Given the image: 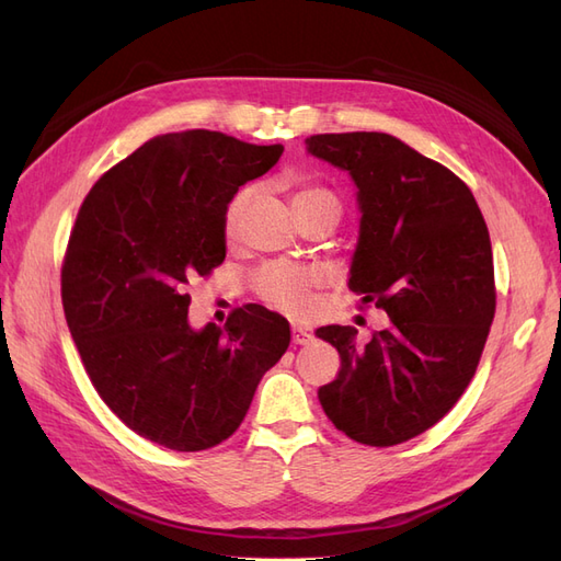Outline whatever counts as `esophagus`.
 I'll use <instances>...</instances> for the list:
<instances>
[{"instance_id":"obj_1","label":"esophagus","mask_w":561,"mask_h":561,"mask_svg":"<svg viewBox=\"0 0 561 561\" xmlns=\"http://www.w3.org/2000/svg\"><path fill=\"white\" fill-rule=\"evenodd\" d=\"M311 342H313V334H311L309 330H304V328H299V325L293 328V344L307 346V344H311Z\"/></svg>"}]
</instances>
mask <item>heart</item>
Wrapping results in <instances>:
<instances>
[{
    "instance_id": "heart-1",
    "label": "heart",
    "mask_w": 561,
    "mask_h": 561,
    "mask_svg": "<svg viewBox=\"0 0 561 561\" xmlns=\"http://www.w3.org/2000/svg\"><path fill=\"white\" fill-rule=\"evenodd\" d=\"M245 203H248V192H239L229 201V206L225 210L227 236H233L239 231ZM293 206H295V213L322 208V206L342 213V203H339V198L330 190L307 180H295ZM318 285H320V271L299 266V264H287V262L268 264L260 271L257 278H254V290H257L260 299L266 304V307L276 309L290 318H301L313 309V293Z\"/></svg>"
}]
</instances>
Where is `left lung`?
Returning a JSON list of instances; mask_svg holds the SVG:
<instances>
[{"mask_svg": "<svg viewBox=\"0 0 561 561\" xmlns=\"http://www.w3.org/2000/svg\"><path fill=\"white\" fill-rule=\"evenodd\" d=\"M307 149L358 186L348 287L390 318L365 348L355 328L316 330L342 358L318 400L355 443L393 447L435 426L478 369L496 311L489 229L463 180L393 135H311Z\"/></svg>", "mask_w": 561, "mask_h": 561, "instance_id": "left-lung-1", "label": "left lung"}]
</instances>
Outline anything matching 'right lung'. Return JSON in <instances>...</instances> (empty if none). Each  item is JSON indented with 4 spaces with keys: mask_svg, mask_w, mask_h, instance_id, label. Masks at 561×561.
<instances>
[{
    "mask_svg": "<svg viewBox=\"0 0 561 561\" xmlns=\"http://www.w3.org/2000/svg\"><path fill=\"white\" fill-rule=\"evenodd\" d=\"M280 154L217 130L165 133L81 203L62 262L67 328L98 396L161 447L201 451L233 435L290 346L287 320L260 304L225 328L186 320V287L225 262L229 201Z\"/></svg>",
    "mask_w": 561,
    "mask_h": 561,
    "instance_id": "obj_1",
    "label": "right lung"
}]
</instances>
